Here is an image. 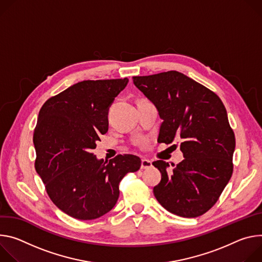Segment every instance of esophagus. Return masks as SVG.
I'll use <instances>...</instances> for the list:
<instances>
[{"instance_id":"obj_1","label":"esophagus","mask_w":262,"mask_h":262,"mask_svg":"<svg viewBox=\"0 0 262 262\" xmlns=\"http://www.w3.org/2000/svg\"><path fill=\"white\" fill-rule=\"evenodd\" d=\"M151 167H152V161H150L149 159H146V158L141 159V165H140L141 169H148Z\"/></svg>"}]
</instances>
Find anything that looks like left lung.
I'll use <instances>...</instances> for the list:
<instances>
[{
	"instance_id": "left-lung-1",
	"label": "left lung",
	"mask_w": 262,
	"mask_h": 262,
	"mask_svg": "<svg viewBox=\"0 0 262 262\" xmlns=\"http://www.w3.org/2000/svg\"><path fill=\"white\" fill-rule=\"evenodd\" d=\"M162 119L158 142L181 140L184 159L171 172L168 163L153 162L161 172L154 195L167 211L196 217L219 200L233 172L234 132L216 94L177 71L133 77ZM175 146V144H173Z\"/></svg>"
}]
</instances>
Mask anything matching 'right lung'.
Listing matches in <instances>:
<instances>
[{
  "instance_id": "1",
  "label": "right lung",
  "mask_w": 262,
  "mask_h": 262,
  "mask_svg": "<svg viewBox=\"0 0 262 262\" xmlns=\"http://www.w3.org/2000/svg\"><path fill=\"white\" fill-rule=\"evenodd\" d=\"M128 79L85 80L48 99L33 133L35 169L54 204L68 215L90 221L109 212L120 195V182L139 169L131 154L109 162L94 154L108 130L107 113Z\"/></svg>"
}]
</instances>
